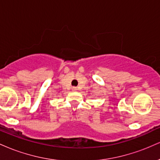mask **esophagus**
I'll return each instance as SVG.
<instances>
[{"label": "esophagus", "instance_id": "esophagus-1", "mask_svg": "<svg viewBox=\"0 0 160 160\" xmlns=\"http://www.w3.org/2000/svg\"><path fill=\"white\" fill-rule=\"evenodd\" d=\"M77 89H78V88L75 87V86H73V87H72V90L73 91H76Z\"/></svg>", "mask_w": 160, "mask_h": 160}]
</instances>
